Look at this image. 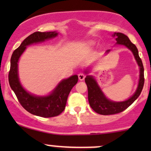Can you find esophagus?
Masks as SVG:
<instances>
[{
  "label": "esophagus",
  "instance_id": "34e87169",
  "mask_svg": "<svg viewBox=\"0 0 151 151\" xmlns=\"http://www.w3.org/2000/svg\"><path fill=\"white\" fill-rule=\"evenodd\" d=\"M78 77H79V79L80 81L84 80V78H85V74H83V73H79L78 74Z\"/></svg>",
  "mask_w": 151,
  "mask_h": 151
}]
</instances>
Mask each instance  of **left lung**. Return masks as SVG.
Returning a JSON list of instances; mask_svg holds the SVG:
<instances>
[{
	"instance_id": "8db88e82",
	"label": "left lung",
	"mask_w": 151,
	"mask_h": 151,
	"mask_svg": "<svg viewBox=\"0 0 151 151\" xmlns=\"http://www.w3.org/2000/svg\"><path fill=\"white\" fill-rule=\"evenodd\" d=\"M115 35L116 36V40L117 41V44L125 45L132 51L137 63L140 67L139 82L136 92L131 97H130L126 101L115 102L111 101L106 97L92 76H86L85 82L88 88V100H89V105L95 112L101 115H111V114H119L124 111L139 96L144 85V68L141 59L138 55V51L136 46L131 42L129 38L126 35L121 32H115L114 36ZM109 51L110 50H108L106 52H109ZM85 73H87L86 71Z\"/></svg>"
}]
</instances>
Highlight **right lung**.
<instances>
[{"label": "right lung", "mask_w": 151, "mask_h": 151, "mask_svg": "<svg viewBox=\"0 0 151 151\" xmlns=\"http://www.w3.org/2000/svg\"><path fill=\"white\" fill-rule=\"evenodd\" d=\"M56 32H35L26 37L19 47L13 52L10 59L8 81L11 89L16 95L21 106L29 113L44 118L57 116L65 110L69 93L78 81V76L73 75L62 80L50 95L37 96L23 89L18 78V62L26 47L33 43L44 42L45 40L55 37Z\"/></svg>", "instance_id": "1"}]
</instances>
